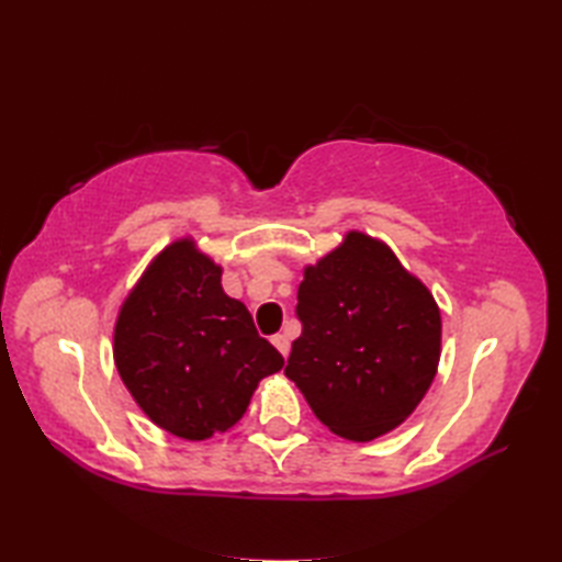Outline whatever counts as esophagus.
<instances>
[{"instance_id": "1", "label": "esophagus", "mask_w": 562, "mask_h": 562, "mask_svg": "<svg viewBox=\"0 0 562 562\" xmlns=\"http://www.w3.org/2000/svg\"><path fill=\"white\" fill-rule=\"evenodd\" d=\"M272 345L280 350L282 357L290 355V336H288V333H278V336H272Z\"/></svg>"}]
</instances>
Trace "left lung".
Masks as SVG:
<instances>
[{
	"label": "left lung",
	"instance_id": "1",
	"mask_svg": "<svg viewBox=\"0 0 562 562\" xmlns=\"http://www.w3.org/2000/svg\"><path fill=\"white\" fill-rule=\"evenodd\" d=\"M302 336L284 374L330 432L369 441L408 417L439 364L441 316L425 284L362 232L304 270Z\"/></svg>",
	"mask_w": 562,
	"mask_h": 562
}]
</instances>
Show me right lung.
Listing matches in <instances>:
<instances>
[{
	"mask_svg": "<svg viewBox=\"0 0 562 562\" xmlns=\"http://www.w3.org/2000/svg\"><path fill=\"white\" fill-rule=\"evenodd\" d=\"M113 357L149 420L190 441L234 427L258 381L284 364L190 238L166 246L127 294Z\"/></svg>",
	"mask_w": 562,
	"mask_h": 562,
	"instance_id": "1",
	"label": "right lung"
}]
</instances>
